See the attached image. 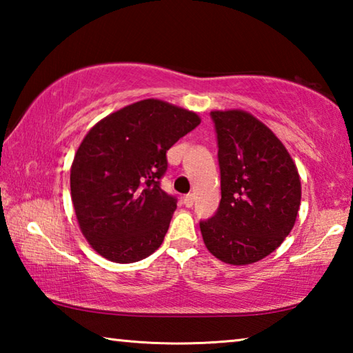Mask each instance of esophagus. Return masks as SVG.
Segmentation results:
<instances>
[{"mask_svg": "<svg viewBox=\"0 0 353 353\" xmlns=\"http://www.w3.org/2000/svg\"><path fill=\"white\" fill-rule=\"evenodd\" d=\"M183 204H185V207H193V204H194V194L193 193L185 194L183 196Z\"/></svg>", "mask_w": 353, "mask_h": 353, "instance_id": "obj_1", "label": "esophagus"}]
</instances>
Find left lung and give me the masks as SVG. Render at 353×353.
I'll list each match as a JSON object with an SVG mask.
<instances>
[{"mask_svg":"<svg viewBox=\"0 0 353 353\" xmlns=\"http://www.w3.org/2000/svg\"><path fill=\"white\" fill-rule=\"evenodd\" d=\"M218 141L221 201L199 223L207 249L229 265H250L290 235L301 205V179L270 128L243 110L210 112Z\"/></svg>","mask_w":353,"mask_h":353,"instance_id":"left-lung-1","label":"left lung"}]
</instances>
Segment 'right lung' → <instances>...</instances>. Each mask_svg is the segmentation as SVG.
Instances as JSON below:
<instances>
[{
  "label": "right lung",
  "mask_w": 353,
  "mask_h": 353,
  "mask_svg": "<svg viewBox=\"0 0 353 353\" xmlns=\"http://www.w3.org/2000/svg\"><path fill=\"white\" fill-rule=\"evenodd\" d=\"M199 123L193 112L143 99L88 130L71 165V199L83 236L104 259L140 261L163 243L177 207L160 187L166 151Z\"/></svg>",
  "instance_id": "add662e5"
}]
</instances>
